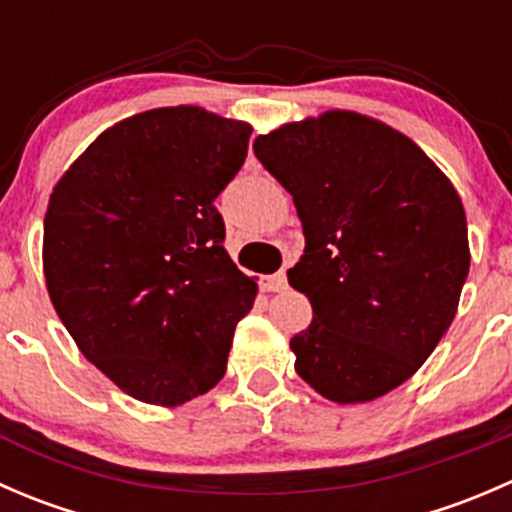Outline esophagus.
Listing matches in <instances>:
<instances>
[{
	"mask_svg": "<svg viewBox=\"0 0 512 512\" xmlns=\"http://www.w3.org/2000/svg\"><path fill=\"white\" fill-rule=\"evenodd\" d=\"M262 289H267V292H282V289H287V272L262 277Z\"/></svg>",
	"mask_w": 512,
	"mask_h": 512,
	"instance_id": "obj_1",
	"label": "esophagus"
}]
</instances>
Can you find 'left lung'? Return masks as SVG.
Returning <instances> with one entry per match:
<instances>
[{
	"label": "left lung",
	"instance_id": "left-lung-1",
	"mask_svg": "<svg viewBox=\"0 0 512 512\" xmlns=\"http://www.w3.org/2000/svg\"><path fill=\"white\" fill-rule=\"evenodd\" d=\"M304 230L289 285L312 302L294 369L337 404L416 374L456 317L471 267L463 203L404 133L352 111L287 123L252 143Z\"/></svg>",
	"mask_w": 512,
	"mask_h": 512
}]
</instances>
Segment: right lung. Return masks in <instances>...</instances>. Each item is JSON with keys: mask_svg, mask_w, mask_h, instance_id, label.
<instances>
[{"mask_svg": "<svg viewBox=\"0 0 512 512\" xmlns=\"http://www.w3.org/2000/svg\"><path fill=\"white\" fill-rule=\"evenodd\" d=\"M252 128L198 106L108 128L56 183L44 218L49 297L118 389L178 406L223 379L257 285L225 252L215 198Z\"/></svg>", "mask_w": 512, "mask_h": 512, "instance_id": "add662e5", "label": "right lung"}]
</instances>
